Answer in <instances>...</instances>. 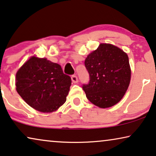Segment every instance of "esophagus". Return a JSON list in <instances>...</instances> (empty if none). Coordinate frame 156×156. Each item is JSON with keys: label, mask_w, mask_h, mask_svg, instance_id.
<instances>
[{"label": "esophagus", "mask_w": 156, "mask_h": 156, "mask_svg": "<svg viewBox=\"0 0 156 156\" xmlns=\"http://www.w3.org/2000/svg\"><path fill=\"white\" fill-rule=\"evenodd\" d=\"M71 80L73 83H77L78 82V77H77L76 75H73L71 76Z\"/></svg>", "instance_id": "1"}]
</instances>
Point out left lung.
Listing matches in <instances>:
<instances>
[{
    "instance_id": "1",
    "label": "left lung",
    "mask_w": 156,
    "mask_h": 156,
    "mask_svg": "<svg viewBox=\"0 0 156 156\" xmlns=\"http://www.w3.org/2000/svg\"><path fill=\"white\" fill-rule=\"evenodd\" d=\"M88 83L82 88L91 103L102 108L118 103L127 90L130 80L128 55L119 48L101 43L85 61Z\"/></svg>"
}]
</instances>
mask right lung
<instances>
[{
  "label": "right lung",
  "instance_id": "obj_1",
  "mask_svg": "<svg viewBox=\"0 0 156 156\" xmlns=\"http://www.w3.org/2000/svg\"><path fill=\"white\" fill-rule=\"evenodd\" d=\"M16 90L28 104L43 113H51L66 101L71 78L61 66L46 58L32 57L18 70Z\"/></svg>",
  "mask_w": 156,
  "mask_h": 156
}]
</instances>
